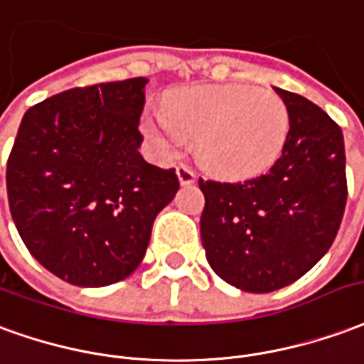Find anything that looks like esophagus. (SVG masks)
<instances>
[{"label":"esophagus","mask_w":364,"mask_h":364,"mask_svg":"<svg viewBox=\"0 0 364 364\" xmlns=\"http://www.w3.org/2000/svg\"><path fill=\"white\" fill-rule=\"evenodd\" d=\"M176 176H178V180H180V184H182V186H190V184H194L196 182L194 170L188 168V166H184V164L176 166Z\"/></svg>","instance_id":"34e87169"}]
</instances>
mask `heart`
Here are the masks:
<instances>
[{
	"instance_id": "obj_1",
	"label": "heart",
	"mask_w": 364,
	"mask_h": 364,
	"mask_svg": "<svg viewBox=\"0 0 364 364\" xmlns=\"http://www.w3.org/2000/svg\"><path fill=\"white\" fill-rule=\"evenodd\" d=\"M143 133L161 159L194 141L198 161L221 178H251L284 153L290 113L272 92L251 86H192L145 113Z\"/></svg>"
}]
</instances>
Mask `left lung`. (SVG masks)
Masks as SVG:
<instances>
[{
  "mask_svg": "<svg viewBox=\"0 0 364 364\" xmlns=\"http://www.w3.org/2000/svg\"><path fill=\"white\" fill-rule=\"evenodd\" d=\"M274 92L290 113L280 159L243 182H198L210 267L228 284L255 294L304 277L333 243L347 203L341 127L310 100Z\"/></svg>",
  "mask_w": 364,
  "mask_h": 364,
  "instance_id": "8db88e82",
  "label": "left lung"
}]
</instances>
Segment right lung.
I'll use <instances>...</instances> for the list:
<instances>
[{"label":"right lung","instance_id":"obj_1","mask_svg":"<svg viewBox=\"0 0 364 364\" xmlns=\"http://www.w3.org/2000/svg\"><path fill=\"white\" fill-rule=\"evenodd\" d=\"M146 78L72 87L23 115L7 161L15 228L35 259L74 286L119 282L141 264L174 168L141 156Z\"/></svg>","mask_w":364,"mask_h":364}]
</instances>
